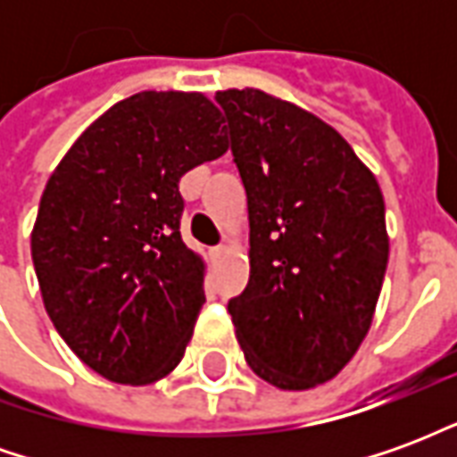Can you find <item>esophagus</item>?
I'll use <instances>...</instances> for the list:
<instances>
[{"label":"esophagus","mask_w":457,"mask_h":457,"mask_svg":"<svg viewBox=\"0 0 457 457\" xmlns=\"http://www.w3.org/2000/svg\"><path fill=\"white\" fill-rule=\"evenodd\" d=\"M210 254H212V259L218 262V259H222V257H225V254H228V247H225V245H218V247L210 249Z\"/></svg>","instance_id":"1"}]
</instances>
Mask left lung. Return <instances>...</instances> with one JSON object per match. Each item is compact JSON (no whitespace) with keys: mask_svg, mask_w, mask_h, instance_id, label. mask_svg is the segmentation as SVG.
<instances>
[{"mask_svg":"<svg viewBox=\"0 0 457 457\" xmlns=\"http://www.w3.org/2000/svg\"><path fill=\"white\" fill-rule=\"evenodd\" d=\"M247 190L249 284L229 301L252 372L284 392L333 379L370 333L389 235L343 134L259 87L218 90Z\"/></svg>","mask_w":457,"mask_h":457,"instance_id":"1","label":"left lung"}]
</instances>
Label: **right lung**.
<instances>
[{"instance_id": "right-lung-1", "label": "right lung", "mask_w": 457, "mask_h": 457, "mask_svg": "<svg viewBox=\"0 0 457 457\" xmlns=\"http://www.w3.org/2000/svg\"><path fill=\"white\" fill-rule=\"evenodd\" d=\"M208 95L144 90L75 139L31 229L48 318L80 362L144 386L183 360L205 303V259L180 237L179 180L229 149Z\"/></svg>"}]
</instances>
